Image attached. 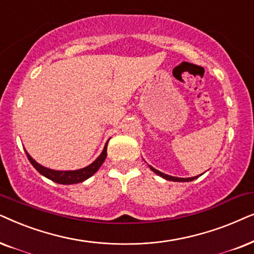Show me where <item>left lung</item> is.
<instances>
[{"label": "left lung", "instance_id": "obj_1", "mask_svg": "<svg viewBox=\"0 0 254 254\" xmlns=\"http://www.w3.org/2000/svg\"><path fill=\"white\" fill-rule=\"evenodd\" d=\"M150 168H151L152 171L154 172L155 174L160 175L161 178L166 179V180H170V181H177V182H188V181H192V180H195L196 178H198V177H194V178H187V179H184V178H175V177H171V175H167V174H164V173H161V172L157 171V170H155V168H153V167H152V166H150Z\"/></svg>", "mask_w": 254, "mask_h": 254}]
</instances>
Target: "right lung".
I'll list each match as a JSON object with an SVG mask.
<instances>
[{"instance_id":"obj_1","label":"right lung","mask_w":254,"mask_h":254,"mask_svg":"<svg viewBox=\"0 0 254 254\" xmlns=\"http://www.w3.org/2000/svg\"><path fill=\"white\" fill-rule=\"evenodd\" d=\"M26 155H28L29 161L31 162L32 166L36 168L37 171L39 172L40 174L44 175V177L50 179L57 184L60 185H73V184H79V182H82L87 180L88 178L92 177L93 174H95L97 170L101 167V165L103 164V161L106 160L107 158V145L103 148V152L101 153L99 158L96 159L93 164H90L89 166L81 168V170L77 171H53L50 170V168H46L39 165L38 162H36L33 159L30 157V154L26 152Z\"/></svg>"}]
</instances>
